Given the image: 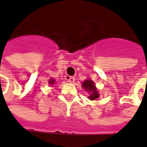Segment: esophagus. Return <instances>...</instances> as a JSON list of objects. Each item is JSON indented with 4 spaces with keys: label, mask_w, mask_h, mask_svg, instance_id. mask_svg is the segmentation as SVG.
I'll return each mask as SVG.
<instances>
[{
    "label": "esophagus",
    "mask_w": 147,
    "mask_h": 147,
    "mask_svg": "<svg viewBox=\"0 0 147 147\" xmlns=\"http://www.w3.org/2000/svg\"><path fill=\"white\" fill-rule=\"evenodd\" d=\"M68 82H70V83H74V82H75V78L74 77H69L68 78Z\"/></svg>",
    "instance_id": "obj_1"
}]
</instances>
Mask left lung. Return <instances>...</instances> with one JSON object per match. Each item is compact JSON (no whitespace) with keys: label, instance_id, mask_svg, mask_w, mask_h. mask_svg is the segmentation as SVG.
Masks as SVG:
<instances>
[{"label":"left lung","instance_id":"1","mask_svg":"<svg viewBox=\"0 0 147 147\" xmlns=\"http://www.w3.org/2000/svg\"><path fill=\"white\" fill-rule=\"evenodd\" d=\"M82 87L85 88L86 91H88V92H90V96L88 98L90 100H95L96 98H98L99 94L96 88L94 85V82L91 81V80H87L82 83Z\"/></svg>","mask_w":147,"mask_h":147}]
</instances>
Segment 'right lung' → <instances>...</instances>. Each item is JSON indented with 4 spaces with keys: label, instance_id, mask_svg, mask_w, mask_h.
<instances>
[{
    "label": "right lung",
    "instance_id": "1",
    "mask_svg": "<svg viewBox=\"0 0 147 147\" xmlns=\"http://www.w3.org/2000/svg\"><path fill=\"white\" fill-rule=\"evenodd\" d=\"M49 83H50V85H53V84L55 83V80H52V79H51V80H50V82H49Z\"/></svg>",
    "mask_w": 147,
    "mask_h": 147
}]
</instances>
